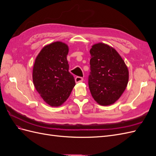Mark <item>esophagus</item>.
I'll list each match as a JSON object with an SVG mask.
<instances>
[{
  "label": "esophagus",
  "instance_id": "obj_1",
  "mask_svg": "<svg viewBox=\"0 0 156 156\" xmlns=\"http://www.w3.org/2000/svg\"><path fill=\"white\" fill-rule=\"evenodd\" d=\"M75 82H76L77 83H81V82L83 81V78L81 77H75Z\"/></svg>",
  "mask_w": 156,
  "mask_h": 156
}]
</instances>
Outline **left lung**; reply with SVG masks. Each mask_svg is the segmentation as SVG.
Segmentation results:
<instances>
[{"mask_svg": "<svg viewBox=\"0 0 156 156\" xmlns=\"http://www.w3.org/2000/svg\"><path fill=\"white\" fill-rule=\"evenodd\" d=\"M90 53V91L99 105H112L126 88L129 80L128 68L116 49L107 44L93 45Z\"/></svg>", "mask_w": 156, "mask_h": 156, "instance_id": "8db88e82", "label": "left lung"}]
</instances>
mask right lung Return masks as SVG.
Instances as JSON below:
<instances>
[{
  "mask_svg": "<svg viewBox=\"0 0 156 156\" xmlns=\"http://www.w3.org/2000/svg\"><path fill=\"white\" fill-rule=\"evenodd\" d=\"M68 51L67 44L55 41L44 47L35 60L33 83L44 101L51 107L62 105L75 85L68 71Z\"/></svg>",
  "mask_w": 156,
  "mask_h": 156,
  "instance_id": "obj_1",
  "label": "right lung"
}]
</instances>
